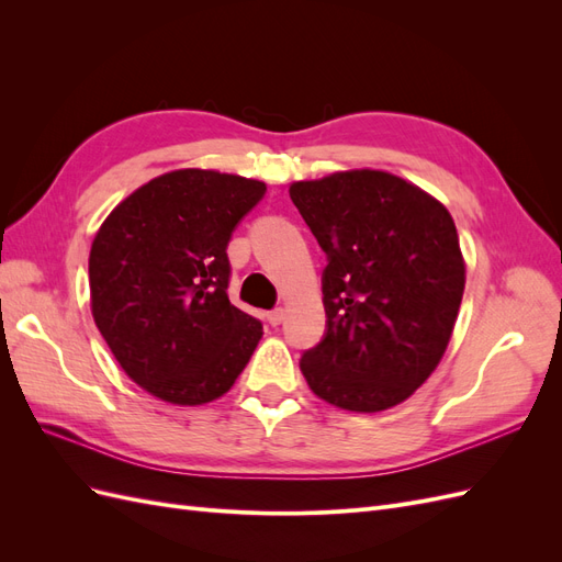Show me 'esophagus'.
<instances>
[{
  "label": "esophagus",
  "mask_w": 562,
  "mask_h": 562,
  "mask_svg": "<svg viewBox=\"0 0 562 562\" xmlns=\"http://www.w3.org/2000/svg\"><path fill=\"white\" fill-rule=\"evenodd\" d=\"M283 318H285V310H283V307H279V310L267 314V321L271 323V326H279V323H281Z\"/></svg>",
  "instance_id": "esophagus-1"
}]
</instances>
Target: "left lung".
I'll use <instances>...</instances> for the list:
<instances>
[{"label":"left lung","mask_w":562,"mask_h":562,"mask_svg":"<svg viewBox=\"0 0 562 562\" xmlns=\"http://www.w3.org/2000/svg\"><path fill=\"white\" fill-rule=\"evenodd\" d=\"M318 246L328 330L300 370L326 403L380 413L411 398L448 349L467 265L454 220L422 187L351 168L291 184Z\"/></svg>","instance_id":"8db88e82"}]
</instances>
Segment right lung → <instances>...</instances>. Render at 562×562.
Returning a JSON list of instances; mask_svg holds the SVG:
<instances>
[{
	"label": "right lung",
	"mask_w": 562,
	"mask_h": 562,
	"mask_svg": "<svg viewBox=\"0 0 562 562\" xmlns=\"http://www.w3.org/2000/svg\"><path fill=\"white\" fill-rule=\"evenodd\" d=\"M267 184L211 168L145 182L100 225L89 255L91 314L126 375L171 405L234 386L262 323L227 295V244Z\"/></svg>",
	"instance_id": "obj_1"
}]
</instances>
